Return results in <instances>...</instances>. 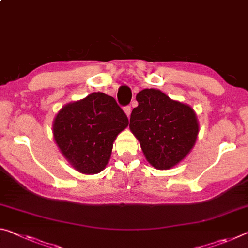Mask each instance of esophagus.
Listing matches in <instances>:
<instances>
[{
  "instance_id": "1",
  "label": "esophagus",
  "mask_w": 248,
  "mask_h": 248,
  "mask_svg": "<svg viewBox=\"0 0 248 248\" xmlns=\"http://www.w3.org/2000/svg\"><path fill=\"white\" fill-rule=\"evenodd\" d=\"M125 115H127L128 117H130V113H131V107L130 106H125V107L124 108Z\"/></svg>"
}]
</instances>
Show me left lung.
I'll return each mask as SVG.
<instances>
[{"label": "left lung", "instance_id": "left-lung-1", "mask_svg": "<svg viewBox=\"0 0 248 248\" xmlns=\"http://www.w3.org/2000/svg\"><path fill=\"white\" fill-rule=\"evenodd\" d=\"M129 128L140 141L149 163L166 170L181 162L198 138L199 124L190 106L172 100L158 89L137 95Z\"/></svg>", "mask_w": 248, "mask_h": 248}]
</instances>
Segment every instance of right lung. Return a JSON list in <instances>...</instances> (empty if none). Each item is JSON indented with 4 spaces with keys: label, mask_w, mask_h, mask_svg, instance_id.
I'll list each match as a JSON object with an SVG mask.
<instances>
[{
    "label": "right lung",
    "mask_w": 248,
    "mask_h": 248,
    "mask_svg": "<svg viewBox=\"0 0 248 248\" xmlns=\"http://www.w3.org/2000/svg\"><path fill=\"white\" fill-rule=\"evenodd\" d=\"M128 124L115 98L93 93L62 108L54 121V138L77 171L93 174L107 166L113 141Z\"/></svg>",
    "instance_id": "obj_1"
}]
</instances>
